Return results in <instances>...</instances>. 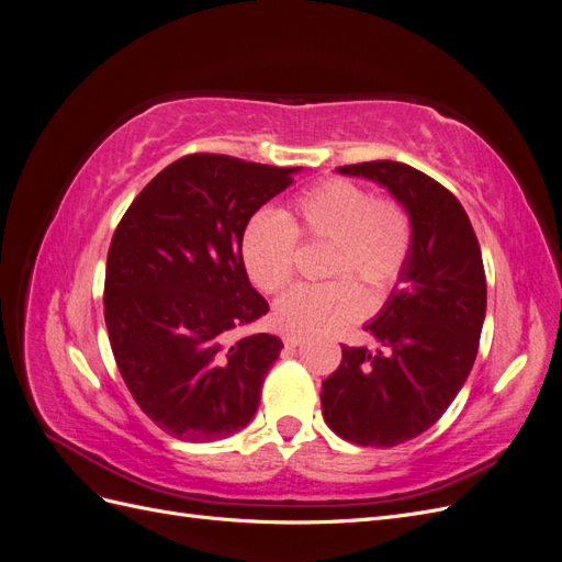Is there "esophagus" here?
Segmentation results:
<instances>
[{
	"label": "esophagus",
	"instance_id": "obj_1",
	"mask_svg": "<svg viewBox=\"0 0 562 562\" xmlns=\"http://www.w3.org/2000/svg\"><path fill=\"white\" fill-rule=\"evenodd\" d=\"M302 342H304V339L300 335H295V333H285L283 335V345L285 347H300Z\"/></svg>",
	"mask_w": 562,
	"mask_h": 562
}]
</instances>
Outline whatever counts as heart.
Listing matches in <instances>:
<instances>
[{"label":"heart","instance_id":"obj_1","mask_svg":"<svg viewBox=\"0 0 562 562\" xmlns=\"http://www.w3.org/2000/svg\"><path fill=\"white\" fill-rule=\"evenodd\" d=\"M297 239L328 244L323 277L285 293L274 307L277 326L295 335H323L347 326L363 312V293L382 302L405 274L413 255V217L401 201L375 196L345 178L316 182L300 192L285 215L255 213L241 234L246 274L262 293L291 283Z\"/></svg>","mask_w":562,"mask_h":562}]
</instances>
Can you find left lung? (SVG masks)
Returning a JSON list of instances; mask_svg holds the SVG:
<instances>
[{"mask_svg":"<svg viewBox=\"0 0 562 562\" xmlns=\"http://www.w3.org/2000/svg\"><path fill=\"white\" fill-rule=\"evenodd\" d=\"M337 171L384 184L413 217L405 285L366 326L384 349L342 345L321 386L323 419L339 438L394 448L436 424L469 378L487 302L483 255L462 203L427 173L386 159Z\"/></svg>","mask_w":562,"mask_h":562,"instance_id":"8db88e82","label":"left lung"}]
</instances>
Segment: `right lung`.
Wrapping results in <instances>:
<instances>
[{
  "label": "right lung",
  "instance_id": "right-lung-1",
  "mask_svg": "<svg viewBox=\"0 0 562 562\" xmlns=\"http://www.w3.org/2000/svg\"><path fill=\"white\" fill-rule=\"evenodd\" d=\"M297 168L227 155L180 157L116 225L105 269V326L140 411L180 440H217L252 419L277 335H239L269 312L248 281L241 234Z\"/></svg>",
  "mask_w": 562,
  "mask_h": 562
}]
</instances>
